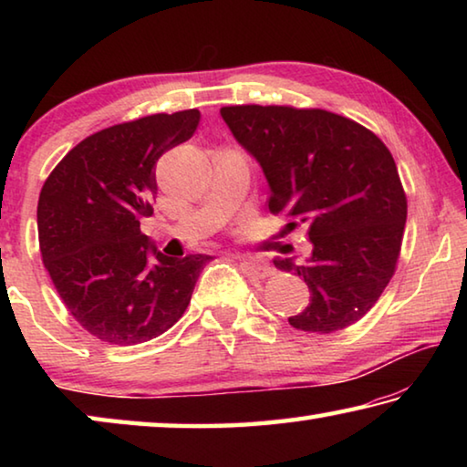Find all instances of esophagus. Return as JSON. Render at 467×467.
<instances>
[{"instance_id":"1","label":"esophagus","mask_w":467,"mask_h":467,"mask_svg":"<svg viewBox=\"0 0 467 467\" xmlns=\"http://www.w3.org/2000/svg\"><path fill=\"white\" fill-rule=\"evenodd\" d=\"M243 265H244V270H247L251 278L265 280V278H270V275L275 274V270L270 264H265L264 259H257V257H247L243 262Z\"/></svg>"}]
</instances>
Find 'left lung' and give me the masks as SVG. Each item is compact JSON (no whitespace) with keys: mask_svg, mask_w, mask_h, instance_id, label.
Segmentation results:
<instances>
[{"mask_svg":"<svg viewBox=\"0 0 467 467\" xmlns=\"http://www.w3.org/2000/svg\"><path fill=\"white\" fill-rule=\"evenodd\" d=\"M220 115L262 164L272 214H284L286 231L309 226V259L274 262L311 288L288 323L311 334L354 326L393 278L404 239L408 200L389 148L326 109L234 105Z\"/></svg>","mask_w":467,"mask_h":467,"instance_id":"8db88e82","label":"left lung"}]
</instances>
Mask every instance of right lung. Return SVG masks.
Here are the masks:
<instances>
[{
	"label": "right lung",
	"instance_id": "right-lung-1",
	"mask_svg": "<svg viewBox=\"0 0 467 467\" xmlns=\"http://www.w3.org/2000/svg\"><path fill=\"white\" fill-rule=\"evenodd\" d=\"M200 119L187 109L110 125L69 150L45 181L36 205L43 264L72 317L100 342L133 346L171 329L212 259L167 257L140 231V218L154 212L158 158L192 138Z\"/></svg>",
	"mask_w": 467,
	"mask_h": 467
}]
</instances>
